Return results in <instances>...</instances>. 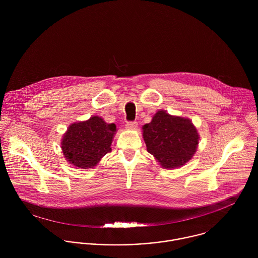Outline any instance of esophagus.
<instances>
[{"instance_id": "esophagus-1", "label": "esophagus", "mask_w": 258, "mask_h": 258, "mask_svg": "<svg viewBox=\"0 0 258 258\" xmlns=\"http://www.w3.org/2000/svg\"><path fill=\"white\" fill-rule=\"evenodd\" d=\"M137 127H138V123L136 121H134V122H127L126 123V128L129 129V130H134Z\"/></svg>"}]
</instances>
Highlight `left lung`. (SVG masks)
<instances>
[{"label":"left lung","mask_w":258,"mask_h":258,"mask_svg":"<svg viewBox=\"0 0 258 258\" xmlns=\"http://www.w3.org/2000/svg\"><path fill=\"white\" fill-rule=\"evenodd\" d=\"M143 138L148 152L166 169L184 166L196 153L200 139L189 119L164 110L158 111L143 126Z\"/></svg>","instance_id":"obj_1"}]
</instances>
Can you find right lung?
Returning a JSON list of instances; mask_svg holds the SVG:
<instances>
[{
	"label": "right lung",
	"instance_id": "obj_1",
	"mask_svg": "<svg viewBox=\"0 0 258 258\" xmlns=\"http://www.w3.org/2000/svg\"><path fill=\"white\" fill-rule=\"evenodd\" d=\"M117 131L99 116L70 125L62 137V153L72 165L80 169L95 167L101 158L111 152V143Z\"/></svg>",
	"mask_w": 258,
	"mask_h": 258
}]
</instances>
